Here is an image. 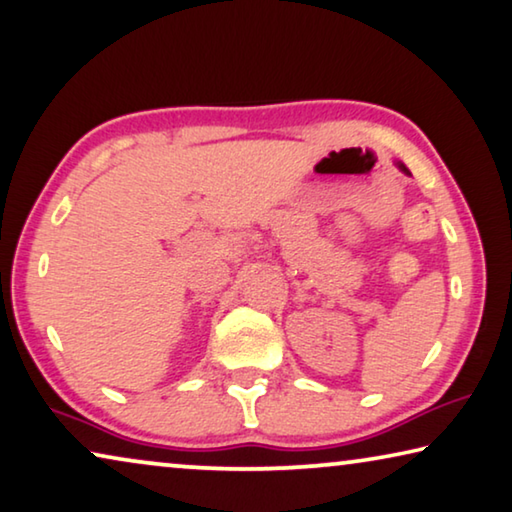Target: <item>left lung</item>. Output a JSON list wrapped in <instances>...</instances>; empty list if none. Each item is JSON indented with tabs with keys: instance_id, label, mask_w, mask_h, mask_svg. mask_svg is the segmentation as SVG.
Wrapping results in <instances>:
<instances>
[{
	"instance_id": "obj_1",
	"label": "left lung",
	"mask_w": 512,
	"mask_h": 512,
	"mask_svg": "<svg viewBox=\"0 0 512 512\" xmlns=\"http://www.w3.org/2000/svg\"><path fill=\"white\" fill-rule=\"evenodd\" d=\"M400 169H403V171H405V174H407V169H405V167H403V164H400Z\"/></svg>"
}]
</instances>
